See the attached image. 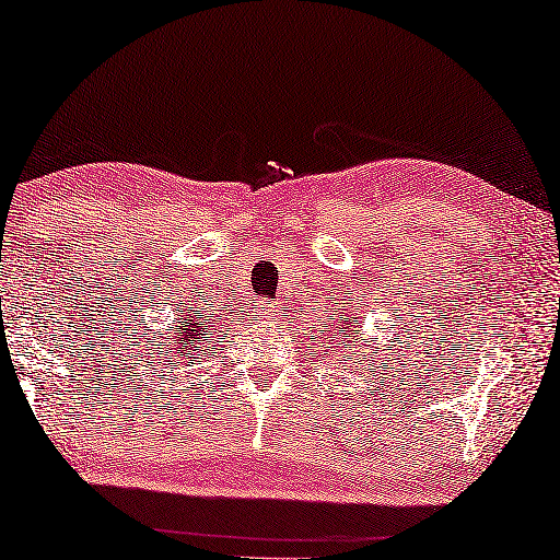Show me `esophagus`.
<instances>
[{
  "label": "esophagus",
  "mask_w": 560,
  "mask_h": 560,
  "mask_svg": "<svg viewBox=\"0 0 560 560\" xmlns=\"http://www.w3.org/2000/svg\"><path fill=\"white\" fill-rule=\"evenodd\" d=\"M275 312H278V310H275L272 305H268V302H258V307H255V315H260L265 319H272Z\"/></svg>",
  "instance_id": "esophagus-1"
}]
</instances>
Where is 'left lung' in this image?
<instances>
[{
  "label": "left lung",
  "instance_id": "left-lung-1",
  "mask_svg": "<svg viewBox=\"0 0 560 560\" xmlns=\"http://www.w3.org/2000/svg\"><path fill=\"white\" fill-rule=\"evenodd\" d=\"M351 325L361 327V325H359V317L351 319ZM357 327H349V322H347V319H341V325H339V337H345L347 331H351V335H359V329H357ZM347 347H349V345H347ZM354 347H357V345H354Z\"/></svg>",
  "mask_w": 560,
  "mask_h": 560
}]
</instances>
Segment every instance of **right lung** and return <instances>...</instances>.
<instances>
[{
	"label": "right lung",
	"instance_id": "obj_1",
	"mask_svg": "<svg viewBox=\"0 0 560 560\" xmlns=\"http://www.w3.org/2000/svg\"><path fill=\"white\" fill-rule=\"evenodd\" d=\"M174 327L176 329L170 331V341H160V345H156V349H164V359L172 357L174 361H196L203 357V345L206 339H209L203 331L206 327H213V322H206L203 325L201 310H179V325Z\"/></svg>",
	"mask_w": 560,
	"mask_h": 560
}]
</instances>
